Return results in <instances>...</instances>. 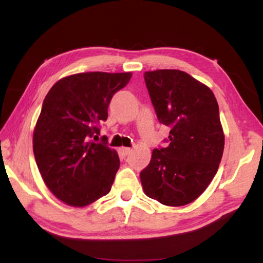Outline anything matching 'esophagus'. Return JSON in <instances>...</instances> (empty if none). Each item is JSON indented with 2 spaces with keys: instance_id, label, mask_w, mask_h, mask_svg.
Masks as SVG:
<instances>
[{
  "instance_id": "34e87169",
  "label": "esophagus",
  "mask_w": 263,
  "mask_h": 263,
  "mask_svg": "<svg viewBox=\"0 0 263 263\" xmlns=\"http://www.w3.org/2000/svg\"><path fill=\"white\" fill-rule=\"evenodd\" d=\"M121 151H122L124 155H128V154L132 152V148H130V147H122Z\"/></svg>"
}]
</instances>
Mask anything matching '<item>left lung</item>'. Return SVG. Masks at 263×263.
Instances as JSON below:
<instances>
[{
    "instance_id": "1",
    "label": "left lung",
    "mask_w": 263,
    "mask_h": 263,
    "mask_svg": "<svg viewBox=\"0 0 263 263\" xmlns=\"http://www.w3.org/2000/svg\"><path fill=\"white\" fill-rule=\"evenodd\" d=\"M160 123L171 127L166 147L154 148L140 173L145 194L164 205L194 202L219 167L224 132L210 88L177 69L144 74Z\"/></svg>"
}]
</instances>
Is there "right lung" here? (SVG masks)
<instances>
[{"label":"right lung","instance_id":"obj_1","mask_svg":"<svg viewBox=\"0 0 263 263\" xmlns=\"http://www.w3.org/2000/svg\"><path fill=\"white\" fill-rule=\"evenodd\" d=\"M132 73L88 72L58 81L43 102L33 132V154L52 194L72 206H86L109 194L119 158L99 139L112 96Z\"/></svg>","mask_w":263,"mask_h":263}]
</instances>
